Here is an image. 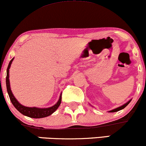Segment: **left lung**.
Returning <instances> with one entry per match:
<instances>
[{
    "instance_id": "obj_1",
    "label": "left lung",
    "mask_w": 146,
    "mask_h": 146,
    "mask_svg": "<svg viewBox=\"0 0 146 146\" xmlns=\"http://www.w3.org/2000/svg\"><path fill=\"white\" fill-rule=\"evenodd\" d=\"M131 100L129 101V102H127V103H126L125 104H124L123 106H120V107H118V108H116V109H114V110H112L110 111V112H115V111H118L120 110H123V109H124V108H125L126 107V106H127V105H128V104H129V103H130V102H131Z\"/></svg>"
}]
</instances>
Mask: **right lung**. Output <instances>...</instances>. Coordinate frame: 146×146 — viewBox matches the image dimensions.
I'll return each instance as SVG.
<instances>
[{
	"mask_svg": "<svg viewBox=\"0 0 146 146\" xmlns=\"http://www.w3.org/2000/svg\"><path fill=\"white\" fill-rule=\"evenodd\" d=\"M13 60V58L10 61L9 64L8 68H7V70L6 85L7 92H8L10 100L13 104V105L14 106V107H15V108L22 114L33 118H44V117H46L49 116V115H51V114H53L54 111L58 108L59 105H60L61 102H62V95H60V98H59V100L58 102H57V103L55 104V105L52 106V107L48 108H38L26 107V106L21 105V104L17 102V100L15 98V97L13 95L11 91L9 79V68Z\"/></svg>",
	"mask_w": 146,
	"mask_h": 146,
	"instance_id": "add662e5",
	"label": "right lung"
}]
</instances>
